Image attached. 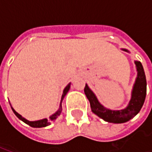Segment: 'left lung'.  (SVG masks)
<instances>
[{"instance_id":"left-lung-1","label":"left lung","mask_w":152,"mask_h":152,"mask_svg":"<svg viewBox=\"0 0 152 152\" xmlns=\"http://www.w3.org/2000/svg\"><path fill=\"white\" fill-rule=\"evenodd\" d=\"M127 51L126 50H124ZM137 66V77L132 92V98L126 108L119 111H112L105 108L98 101L94 94L90 90L87 85L84 89L87 99L90 102L92 112L98 116L110 123H124L134 117L140 112L147 94V80L143 66L139 61H135Z\"/></svg>"}]
</instances>
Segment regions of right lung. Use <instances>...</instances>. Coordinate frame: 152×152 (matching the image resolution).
Masks as SVG:
<instances>
[{"label":"right lung","instance_id":"obj_1","mask_svg":"<svg viewBox=\"0 0 152 152\" xmlns=\"http://www.w3.org/2000/svg\"><path fill=\"white\" fill-rule=\"evenodd\" d=\"M70 89V84L68 86H66V88L63 89V95H62V99H61V102H60V107L59 109L53 115H52L50 117V120H48V119H43V120H40V121H29L28 120H26L23 117H22V115L17 113V112H15L14 109L12 108L13 110V112L16 115V116L18 118V119H20L21 121H23L24 123H26L28 125H30L31 127H34V128H41V127H45L47 125H49L50 124V121H53L56 120V118L61 114V112H62V101H63V98H64V96L66 95V93L68 92V90Z\"/></svg>","mask_w":152,"mask_h":152}]
</instances>
